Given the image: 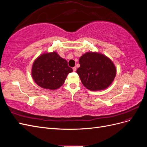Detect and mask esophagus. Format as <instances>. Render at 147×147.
<instances>
[{"instance_id":"obj_1","label":"esophagus","mask_w":147,"mask_h":147,"mask_svg":"<svg viewBox=\"0 0 147 147\" xmlns=\"http://www.w3.org/2000/svg\"><path fill=\"white\" fill-rule=\"evenodd\" d=\"M72 69H73V71H74V72H75V71H76V70H77V67H73Z\"/></svg>"}]
</instances>
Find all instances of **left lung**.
<instances>
[{
    "label": "left lung",
    "instance_id": "1",
    "mask_svg": "<svg viewBox=\"0 0 147 147\" xmlns=\"http://www.w3.org/2000/svg\"><path fill=\"white\" fill-rule=\"evenodd\" d=\"M77 70L82 84L92 91L103 90L114 80L117 69L108 57L96 52H87L79 59Z\"/></svg>",
    "mask_w": 147,
    "mask_h": 147
}]
</instances>
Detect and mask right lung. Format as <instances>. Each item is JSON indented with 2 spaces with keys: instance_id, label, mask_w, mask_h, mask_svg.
Listing matches in <instances>:
<instances>
[{
  "instance_id": "obj_1",
  "label": "right lung",
  "mask_w": 147,
  "mask_h": 147,
  "mask_svg": "<svg viewBox=\"0 0 147 147\" xmlns=\"http://www.w3.org/2000/svg\"><path fill=\"white\" fill-rule=\"evenodd\" d=\"M72 71L67 61L53 51L43 53L34 61L31 74L39 86L55 90L63 86L67 75Z\"/></svg>"
}]
</instances>
